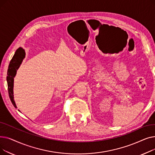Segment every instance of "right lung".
Returning <instances> with one entry per match:
<instances>
[{
  "label": "right lung",
  "mask_w": 155,
  "mask_h": 155,
  "mask_svg": "<svg viewBox=\"0 0 155 155\" xmlns=\"http://www.w3.org/2000/svg\"><path fill=\"white\" fill-rule=\"evenodd\" d=\"M25 57V51L22 48H19L15 54H14L12 60L10 61L9 68L7 70V82L8 86V92L11 102L12 103L14 106L17 108L15 101L14 100V92H13V87H14V78L16 75L18 69L20 67L22 60Z\"/></svg>",
  "instance_id": "obj_1"
}]
</instances>
